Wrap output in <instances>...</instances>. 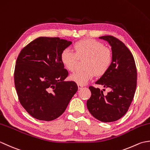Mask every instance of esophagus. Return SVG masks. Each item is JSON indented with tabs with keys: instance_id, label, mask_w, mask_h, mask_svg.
<instances>
[{
	"instance_id": "34e87169",
	"label": "esophagus",
	"mask_w": 150,
	"mask_h": 150,
	"mask_svg": "<svg viewBox=\"0 0 150 150\" xmlns=\"http://www.w3.org/2000/svg\"><path fill=\"white\" fill-rule=\"evenodd\" d=\"M77 85H78V88H79V89H81L82 88H83V86H84L83 85H82V84H78Z\"/></svg>"
}]
</instances>
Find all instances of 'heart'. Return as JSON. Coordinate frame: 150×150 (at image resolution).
I'll list each match as a JSON object with an SVG mask.
<instances>
[{"label": "heart", "instance_id": "obj_1", "mask_svg": "<svg viewBox=\"0 0 150 150\" xmlns=\"http://www.w3.org/2000/svg\"><path fill=\"white\" fill-rule=\"evenodd\" d=\"M75 52L69 49H64L60 54V60L64 68L68 71L75 69L79 59H86L84 68L70 76L71 80L76 83L84 84L97 75L104 74L109 69L113 59L112 52L110 48L94 39L78 41L73 45Z\"/></svg>", "mask_w": 150, "mask_h": 150}]
</instances>
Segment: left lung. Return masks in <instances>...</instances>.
<instances>
[{"label": "left lung", "mask_w": 150, "mask_h": 150, "mask_svg": "<svg viewBox=\"0 0 150 150\" xmlns=\"http://www.w3.org/2000/svg\"><path fill=\"white\" fill-rule=\"evenodd\" d=\"M111 46L113 59L107 71L95 82L111 91L104 95L103 91L92 86L87 108L95 119L104 122L116 121L128 111L134 97L137 73L134 58L122 41L111 35L100 37Z\"/></svg>", "instance_id": "8db88e82"}]
</instances>
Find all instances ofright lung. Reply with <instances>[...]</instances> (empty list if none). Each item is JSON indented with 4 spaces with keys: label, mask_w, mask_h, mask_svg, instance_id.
I'll return each mask as SVG.
<instances>
[{
    "label": "right lung",
    "mask_w": 150,
    "mask_h": 150,
    "mask_svg": "<svg viewBox=\"0 0 150 150\" xmlns=\"http://www.w3.org/2000/svg\"><path fill=\"white\" fill-rule=\"evenodd\" d=\"M71 44L59 37H41L31 41L17 57L14 82L20 103L35 119L50 121L64 112L78 86L64 81L68 72L60 60Z\"/></svg>",
    "instance_id": "right-lung-1"
}]
</instances>
